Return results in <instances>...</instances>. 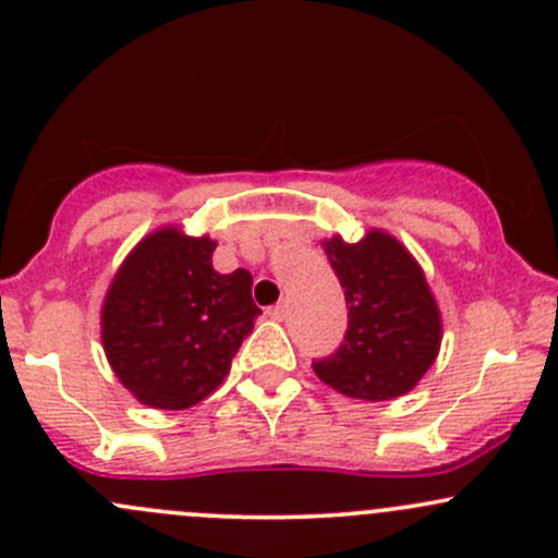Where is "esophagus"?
I'll return each mask as SVG.
<instances>
[{"label": "esophagus", "instance_id": "1", "mask_svg": "<svg viewBox=\"0 0 558 558\" xmlns=\"http://www.w3.org/2000/svg\"><path fill=\"white\" fill-rule=\"evenodd\" d=\"M269 315H272V318L275 320H283L286 318V315H289V305H286V302H278V305H272V307H269V311H267Z\"/></svg>", "mask_w": 558, "mask_h": 558}]
</instances>
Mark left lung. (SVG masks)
<instances>
[{
    "instance_id": "obj_1",
    "label": "left lung",
    "mask_w": 558,
    "mask_h": 558,
    "mask_svg": "<svg viewBox=\"0 0 558 558\" xmlns=\"http://www.w3.org/2000/svg\"><path fill=\"white\" fill-rule=\"evenodd\" d=\"M324 251L345 289L348 329L335 353L315 359V375L364 402L402 397L440 348V313L424 272L384 232H369L353 245L326 240Z\"/></svg>"
}]
</instances>
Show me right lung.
<instances>
[{"mask_svg":"<svg viewBox=\"0 0 558 558\" xmlns=\"http://www.w3.org/2000/svg\"><path fill=\"white\" fill-rule=\"evenodd\" d=\"M216 243L161 229L129 253L102 307L112 373L143 404L183 410L216 391L262 315L247 269H213Z\"/></svg>","mask_w":558,"mask_h":558,"instance_id":"1","label":"right lung"}]
</instances>
